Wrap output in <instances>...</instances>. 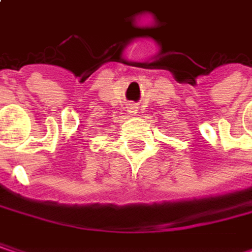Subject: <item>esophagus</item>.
<instances>
[{
    "instance_id": "obj_1",
    "label": "esophagus",
    "mask_w": 252,
    "mask_h": 252,
    "mask_svg": "<svg viewBox=\"0 0 252 252\" xmlns=\"http://www.w3.org/2000/svg\"><path fill=\"white\" fill-rule=\"evenodd\" d=\"M131 109H132V108H131ZM132 112H134V111H132Z\"/></svg>"
}]
</instances>
